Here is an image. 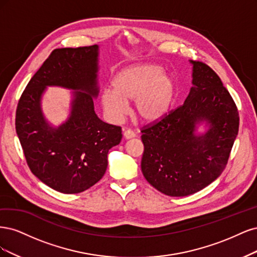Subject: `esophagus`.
Returning <instances> with one entry per match:
<instances>
[{"instance_id": "esophagus-1", "label": "esophagus", "mask_w": 257, "mask_h": 257, "mask_svg": "<svg viewBox=\"0 0 257 257\" xmlns=\"http://www.w3.org/2000/svg\"><path fill=\"white\" fill-rule=\"evenodd\" d=\"M136 137V134L132 130H125L123 131V138L126 140H130V139H134Z\"/></svg>"}]
</instances>
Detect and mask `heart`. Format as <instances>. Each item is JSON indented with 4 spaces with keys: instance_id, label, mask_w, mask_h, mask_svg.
I'll use <instances>...</instances> for the list:
<instances>
[{
    "instance_id": "b5f03b06",
    "label": "heart",
    "mask_w": 257,
    "mask_h": 257,
    "mask_svg": "<svg viewBox=\"0 0 257 257\" xmlns=\"http://www.w3.org/2000/svg\"><path fill=\"white\" fill-rule=\"evenodd\" d=\"M113 89H103L100 95L105 113L114 121L120 120L128 110L127 102L135 101L137 117L146 123L161 120L175 100L176 84L162 66L138 64L116 73Z\"/></svg>"
}]
</instances>
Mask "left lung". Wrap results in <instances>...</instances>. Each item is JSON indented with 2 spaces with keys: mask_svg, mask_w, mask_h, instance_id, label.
Masks as SVG:
<instances>
[{
  "mask_svg": "<svg viewBox=\"0 0 257 257\" xmlns=\"http://www.w3.org/2000/svg\"><path fill=\"white\" fill-rule=\"evenodd\" d=\"M190 64L192 87L184 104L141 137L143 175L169 196L193 194L216 180L238 135L237 107L218 74L202 62Z\"/></svg>",
  "mask_w": 257,
  "mask_h": 257,
  "instance_id": "obj_1",
  "label": "left lung"
}]
</instances>
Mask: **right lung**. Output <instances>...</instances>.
Here are the masks:
<instances>
[{"mask_svg":"<svg viewBox=\"0 0 257 257\" xmlns=\"http://www.w3.org/2000/svg\"><path fill=\"white\" fill-rule=\"evenodd\" d=\"M99 46L55 49L30 80L16 112V131L32 173L66 194L83 192L102 178L107 153L121 128L97 116ZM49 86L73 90L68 119L53 126L41 100Z\"/></svg>","mask_w":257,"mask_h":257,"instance_id":"1","label":"right lung"}]
</instances>
